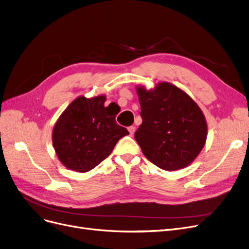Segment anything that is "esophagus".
I'll use <instances>...</instances> for the list:
<instances>
[{"label":"esophagus","mask_w":249,"mask_h":249,"mask_svg":"<svg viewBox=\"0 0 249 249\" xmlns=\"http://www.w3.org/2000/svg\"><path fill=\"white\" fill-rule=\"evenodd\" d=\"M128 131H129V133H130V136H132L134 134V132H135V127L134 126L128 127Z\"/></svg>","instance_id":"obj_1"}]
</instances>
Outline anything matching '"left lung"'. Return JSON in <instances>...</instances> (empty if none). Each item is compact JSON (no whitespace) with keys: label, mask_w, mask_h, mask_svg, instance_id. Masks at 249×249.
I'll return each mask as SVG.
<instances>
[{"label":"left lung","mask_w":249,"mask_h":249,"mask_svg":"<svg viewBox=\"0 0 249 249\" xmlns=\"http://www.w3.org/2000/svg\"><path fill=\"white\" fill-rule=\"evenodd\" d=\"M142 123L134 138L151 163L166 171L189 166L205 144L208 125L198 105L177 86H137Z\"/></svg>","instance_id":"obj_1"}]
</instances>
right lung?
I'll list each match as a JSON object with an SVG mask.
<instances>
[{
  "label": "right lung",
  "mask_w": 249,
  "mask_h": 249,
  "mask_svg": "<svg viewBox=\"0 0 249 249\" xmlns=\"http://www.w3.org/2000/svg\"><path fill=\"white\" fill-rule=\"evenodd\" d=\"M106 95L75 99L57 120L52 140L58 159L70 170L85 173L109 157L119 139L129 132L116 123L105 107Z\"/></svg>",
  "instance_id": "add662e5"
}]
</instances>
